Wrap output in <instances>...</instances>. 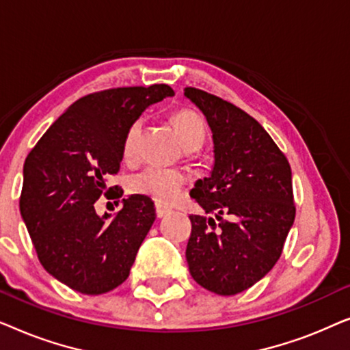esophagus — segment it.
Segmentation results:
<instances>
[{"instance_id": "1", "label": "esophagus", "mask_w": 350, "mask_h": 350, "mask_svg": "<svg viewBox=\"0 0 350 350\" xmlns=\"http://www.w3.org/2000/svg\"><path fill=\"white\" fill-rule=\"evenodd\" d=\"M170 213V208H167V207H164V205H161V204H156V215H157V218H164L165 215H169Z\"/></svg>"}]
</instances>
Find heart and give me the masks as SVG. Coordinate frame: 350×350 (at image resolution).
I'll return each instance as SVG.
<instances>
[{
    "label": "heart",
    "instance_id": "b5f03b06",
    "mask_svg": "<svg viewBox=\"0 0 350 350\" xmlns=\"http://www.w3.org/2000/svg\"><path fill=\"white\" fill-rule=\"evenodd\" d=\"M176 135L188 151H199L205 142L207 129L200 114L196 109L183 108L172 114ZM142 131V119L132 122L127 129L122 142L124 159H132L135 156L137 138ZM185 186V176L176 170L161 169V167H145L129 181V188L132 193L143 194L157 200V202H172L181 194Z\"/></svg>",
    "mask_w": 350,
    "mask_h": 350
}]
</instances>
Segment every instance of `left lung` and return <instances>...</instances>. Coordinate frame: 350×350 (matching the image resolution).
Listing matches in <instances>:
<instances>
[{
	"label": "left lung",
	"mask_w": 350,
	"mask_h": 350,
	"mask_svg": "<svg viewBox=\"0 0 350 350\" xmlns=\"http://www.w3.org/2000/svg\"><path fill=\"white\" fill-rule=\"evenodd\" d=\"M185 97L207 119L215 154L208 178L191 189V198L215 218L189 215L186 261L200 286L237 295L261 280L282 255L296 213L291 169L250 114L200 89L186 88Z\"/></svg>",
	"instance_id": "8db88e82"
}]
</instances>
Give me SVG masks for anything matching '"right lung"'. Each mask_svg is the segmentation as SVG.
Listing matches in <instances>:
<instances>
[{
    "mask_svg": "<svg viewBox=\"0 0 350 350\" xmlns=\"http://www.w3.org/2000/svg\"><path fill=\"white\" fill-rule=\"evenodd\" d=\"M174 94L154 84L85 95L27 156L21 215L42 267L70 288L102 295L129 277L156 219L154 204L132 194L114 217H100L94 204L103 193L121 198L122 189L108 188L107 180L121 167L127 129L150 105Z\"/></svg>",
    "mask_w": 350,
    "mask_h": 350,
    "instance_id": "add662e5",
    "label": "right lung"
}]
</instances>
